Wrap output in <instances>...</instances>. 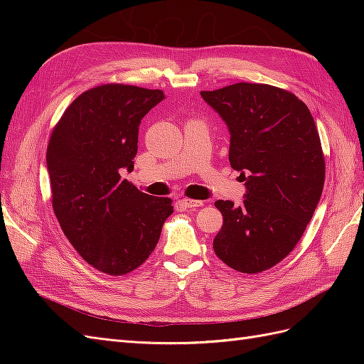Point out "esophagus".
Masks as SVG:
<instances>
[{"mask_svg":"<svg viewBox=\"0 0 364 364\" xmlns=\"http://www.w3.org/2000/svg\"><path fill=\"white\" fill-rule=\"evenodd\" d=\"M181 203L186 208H199V206L203 205L202 200H194V199H182Z\"/></svg>","mask_w":364,"mask_h":364,"instance_id":"1","label":"esophagus"}]
</instances>
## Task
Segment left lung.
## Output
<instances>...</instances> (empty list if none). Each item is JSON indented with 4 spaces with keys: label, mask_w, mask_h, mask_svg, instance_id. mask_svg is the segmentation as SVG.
Wrapping results in <instances>:
<instances>
[{
    "label": "left lung",
    "mask_w": 364,
    "mask_h": 364,
    "mask_svg": "<svg viewBox=\"0 0 364 364\" xmlns=\"http://www.w3.org/2000/svg\"><path fill=\"white\" fill-rule=\"evenodd\" d=\"M230 134L229 162L246 185L245 202L217 200L223 226L214 252L241 273L282 261L321 200L325 159L313 115L294 94L262 83L202 91Z\"/></svg>",
    "instance_id": "8db88e82"
}]
</instances>
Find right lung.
Segmentation results:
<instances>
[{
  "mask_svg": "<svg viewBox=\"0 0 364 364\" xmlns=\"http://www.w3.org/2000/svg\"><path fill=\"white\" fill-rule=\"evenodd\" d=\"M165 98L159 90L107 83L68 106L47 147L53 209L80 257L119 277L156 247L171 199L141 193L121 173L134 170L141 119Z\"/></svg>",
  "mask_w": 364,
  "mask_h": 364,
  "instance_id": "obj_1",
  "label": "right lung"
}]
</instances>
